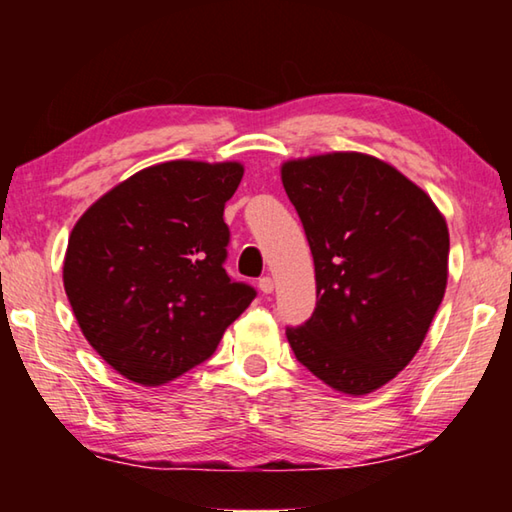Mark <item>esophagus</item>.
I'll return each instance as SVG.
<instances>
[{"instance_id":"34e87169","label":"esophagus","mask_w":512,"mask_h":512,"mask_svg":"<svg viewBox=\"0 0 512 512\" xmlns=\"http://www.w3.org/2000/svg\"><path fill=\"white\" fill-rule=\"evenodd\" d=\"M257 287H259V291L264 293V296H268V293H273V289H275V284H273V280L271 277H259V282H257Z\"/></svg>"}]
</instances>
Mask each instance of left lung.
Returning <instances> with one entry per match:
<instances>
[{"instance_id": "1", "label": "left lung", "mask_w": 512, "mask_h": 512, "mask_svg": "<svg viewBox=\"0 0 512 512\" xmlns=\"http://www.w3.org/2000/svg\"><path fill=\"white\" fill-rule=\"evenodd\" d=\"M280 173L316 271V309L289 345L334 391L368 395L409 366L443 302L447 221L375 155H309Z\"/></svg>"}]
</instances>
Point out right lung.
<instances>
[{
  "mask_svg": "<svg viewBox=\"0 0 512 512\" xmlns=\"http://www.w3.org/2000/svg\"><path fill=\"white\" fill-rule=\"evenodd\" d=\"M241 162L171 160L92 203L67 241L63 284L85 339L119 375L162 386L212 357L255 298L223 262V207Z\"/></svg>",
  "mask_w": 512,
  "mask_h": 512,
  "instance_id": "1",
  "label": "right lung"
}]
</instances>
